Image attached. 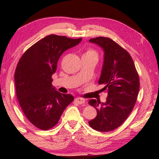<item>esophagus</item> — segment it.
<instances>
[{"label":"esophagus","mask_w":159,"mask_h":159,"mask_svg":"<svg viewBox=\"0 0 159 159\" xmlns=\"http://www.w3.org/2000/svg\"><path fill=\"white\" fill-rule=\"evenodd\" d=\"M74 101L76 103L78 104H84L85 103V100L83 98H76L74 99Z\"/></svg>","instance_id":"esophagus-1"}]
</instances>
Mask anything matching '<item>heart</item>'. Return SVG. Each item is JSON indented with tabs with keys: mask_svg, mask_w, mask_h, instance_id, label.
Listing matches in <instances>:
<instances>
[{
	"mask_svg": "<svg viewBox=\"0 0 159 159\" xmlns=\"http://www.w3.org/2000/svg\"><path fill=\"white\" fill-rule=\"evenodd\" d=\"M85 54H95V55H96L95 52H94V51H93V50H89V51H88V52H86Z\"/></svg>",
	"mask_w": 159,
	"mask_h": 159,
	"instance_id": "1",
	"label": "heart"
}]
</instances>
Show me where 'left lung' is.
Instances as JSON below:
<instances>
[{
	"mask_svg": "<svg viewBox=\"0 0 159 159\" xmlns=\"http://www.w3.org/2000/svg\"><path fill=\"white\" fill-rule=\"evenodd\" d=\"M104 52V61L98 80L107 93L105 102L90 99L88 104L95 107L97 116L90 120L94 130L109 132L122 124L133 111L138 98L139 80L133 59L127 51L105 37L89 40Z\"/></svg>",
	"mask_w": 159,
	"mask_h": 159,
	"instance_id": "8db88e82",
	"label": "left lung"
}]
</instances>
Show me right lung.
I'll return each mask as SVG.
<instances>
[{
  "label": "right lung",
  "mask_w": 159,
  "mask_h": 159,
  "mask_svg": "<svg viewBox=\"0 0 159 159\" xmlns=\"http://www.w3.org/2000/svg\"><path fill=\"white\" fill-rule=\"evenodd\" d=\"M81 40L49 35L29 48L19 61L15 73L17 98L27 119L41 130L54 127L74 100L71 95L53 87L52 76L62 53Z\"/></svg>",
  "instance_id": "add662e5"
}]
</instances>
